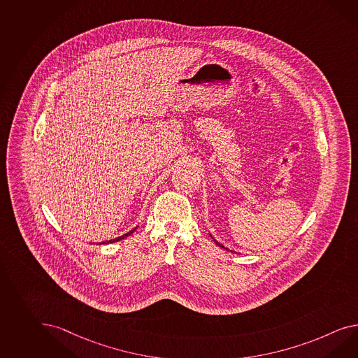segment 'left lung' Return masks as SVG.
<instances>
[{
  "instance_id": "left-lung-1",
  "label": "left lung",
  "mask_w": 358,
  "mask_h": 358,
  "mask_svg": "<svg viewBox=\"0 0 358 358\" xmlns=\"http://www.w3.org/2000/svg\"><path fill=\"white\" fill-rule=\"evenodd\" d=\"M210 238H213V240H214V243H215V244H217V245H220V248H223V249H226V250H229V252H234V250H231V249H229V248L224 247V245H223V244H220V241H217V240H215V238H213V236H211V234H210Z\"/></svg>"
}]
</instances>
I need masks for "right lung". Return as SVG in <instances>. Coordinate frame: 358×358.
I'll use <instances>...</instances> for the list:
<instances>
[{"mask_svg": "<svg viewBox=\"0 0 358 358\" xmlns=\"http://www.w3.org/2000/svg\"><path fill=\"white\" fill-rule=\"evenodd\" d=\"M138 229V226L135 227V229H131V231H129L127 234H123L122 236H118V238H111V240H106V241H101V243H99V244H111V243H115V241H120V240H122V238H127V236H129L131 234H134L135 232V229Z\"/></svg>", "mask_w": 358, "mask_h": 358, "instance_id": "1", "label": "right lung"}]
</instances>
